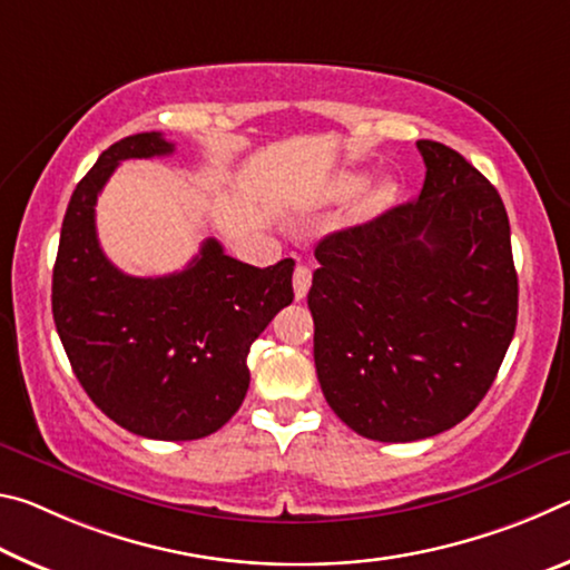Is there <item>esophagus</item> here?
Returning <instances> with one entry per match:
<instances>
[{
	"label": "esophagus",
	"mask_w": 570,
	"mask_h": 570,
	"mask_svg": "<svg viewBox=\"0 0 570 570\" xmlns=\"http://www.w3.org/2000/svg\"><path fill=\"white\" fill-rule=\"evenodd\" d=\"M311 279H313L311 267H307V265H297L295 267V273H293V291H295L297 301H303V297L307 295V291H311Z\"/></svg>",
	"instance_id": "34e87169"
}]
</instances>
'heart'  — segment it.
<instances>
[{
  "label": "heart",
  "mask_w": 570,
  "mask_h": 570,
  "mask_svg": "<svg viewBox=\"0 0 570 570\" xmlns=\"http://www.w3.org/2000/svg\"><path fill=\"white\" fill-rule=\"evenodd\" d=\"M363 184H366V174H348V176H343V179H341V191L343 194H358L363 189ZM389 194L391 191L386 189V186H381V189L373 191L371 194L373 207H381V204L389 199Z\"/></svg>",
  "instance_id": "obj_1"
}]
</instances>
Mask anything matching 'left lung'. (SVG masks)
<instances>
[{
	"mask_svg": "<svg viewBox=\"0 0 570 570\" xmlns=\"http://www.w3.org/2000/svg\"><path fill=\"white\" fill-rule=\"evenodd\" d=\"M416 148L419 197L321 239L307 293L323 396L376 442L426 440L470 416L518 323L498 189L454 148Z\"/></svg>",
	"mask_w": 570,
	"mask_h": 570,
	"instance_id": "8db88e82",
	"label": "left lung"
}]
</instances>
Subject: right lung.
<instances>
[{
	"label": "right lung",
	"mask_w": 570,
	"mask_h": 570,
	"mask_svg": "<svg viewBox=\"0 0 570 570\" xmlns=\"http://www.w3.org/2000/svg\"><path fill=\"white\" fill-rule=\"evenodd\" d=\"M174 154L161 134L120 138L75 186L52 269L55 328L102 414L148 440H202L249 386L247 353L293 303L291 257L252 267L207 239L181 273L134 277L102 255L96 202L126 158Z\"/></svg>",
	"instance_id": "add662e5"
}]
</instances>
